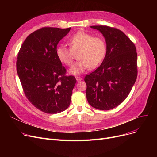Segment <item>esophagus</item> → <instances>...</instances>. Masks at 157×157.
Wrapping results in <instances>:
<instances>
[{"label": "esophagus", "instance_id": "esophagus-1", "mask_svg": "<svg viewBox=\"0 0 157 157\" xmlns=\"http://www.w3.org/2000/svg\"><path fill=\"white\" fill-rule=\"evenodd\" d=\"M76 79L77 81H81L82 79H83V78H82L80 76H76Z\"/></svg>", "mask_w": 157, "mask_h": 157}]
</instances>
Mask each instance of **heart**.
Segmentation results:
<instances>
[{
  "label": "heart",
  "mask_w": 157,
  "mask_h": 157,
  "mask_svg": "<svg viewBox=\"0 0 157 157\" xmlns=\"http://www.w3.org/2000/svg\"><path fill=\"white\" fill-rule=\"evenodd\" d=\"M70 48L60 45L56 48L58 59L65 65L73 63L74 53H77L78 60L71 68L72 74H79L86 69H94L101 63L106 53V44L103 38L94 37L84 31H79L69 40Z\"/></svg>",
  "instance_id": "obj_1"
}]
</instances>
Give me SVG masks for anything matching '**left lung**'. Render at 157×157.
<instances>
[{"label":"left lung","instance_id":"1","mask_svg":"<svg viewBox=\"0 0 157 157\" xmlns=\"http://www.w3.org/2000/svg\"><path fill=\"white\" fill-rule=\"evenodd\" d=\"M90 27L102 33L107 49L101 65L85 78L87 101L95 109L110 110L125 100L135 83L137 76L136 48L118 29L106 25Z\"/></svg>","mask_w":157,"mask_h":157}]
</instances>
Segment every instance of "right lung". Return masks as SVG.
Instances as JSON below:
<instances>
[{"instance_id": "1", "label": "right lung", "mask_w": 157, "mask_h": 157, "mask_svg": "<svg viewBox=\"0 0 157 157\" xmlns=\"http://www.w3.org/2000/svg\"><path fill=\"white\" fill-rule=\"evenodd\" d=\"M70 28L45 27L25 40L18 55L16 70L23 92L30 102L44 113L56 114L67 109L76 79L66 75L56 49Z\"/></svg>"}]
</instances>
